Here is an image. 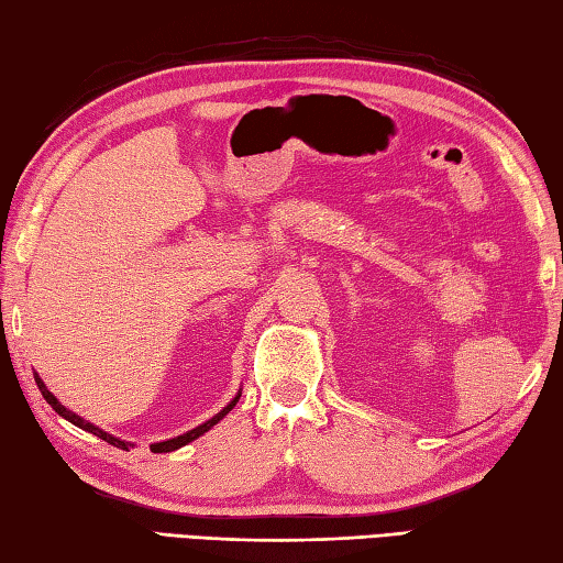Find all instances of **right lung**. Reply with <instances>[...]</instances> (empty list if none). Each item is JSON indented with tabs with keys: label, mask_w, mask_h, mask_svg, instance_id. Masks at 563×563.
I'll list each match as a JSON object with an SVG mask.
<instances>
[{
	"label": "right lung",
	"mask_w": 563,
	"mask_h": 563,
	"mask_svg": "<svg viewBox=\"0 0 563 563\" xmlns=\"http://www.w3.org/2000/svg\"><path fill=\"white\" fill-rule=\"evenodd\" d=\"M33 378H36V385H38V390H41V395L43 398H46V402L53 407L55 412H58L60 417H65V420L68 422H73L75 427H80V429H85V432H90V434H95V437H99V439H104L107 444H112V446H117V449H124V451H129L131 446V442H121V439H117V437H112V434H107V432H102V429L99 427H95L92 422H87V420H82L80 415H75V412H70L68 407L65 405H60L58 402V398H55V395L46 388V383H43L41 378H38V373H33ZM239 398H241V393L236 395L234 400H231L222 412H217L212 420H207L205 424H200V427H195V429H190V432H185V434H180V437H175V439H168V442H158V444H151V451L153 454H168V451H175V449H180V446H185V444H190V442H195L197 437H202L205 432H209V429H212L219 420H224V415H229L231 410H234V405L239 402Z\"/></svg>",
	"instance_id": "add662e5"
}]
</instances>
